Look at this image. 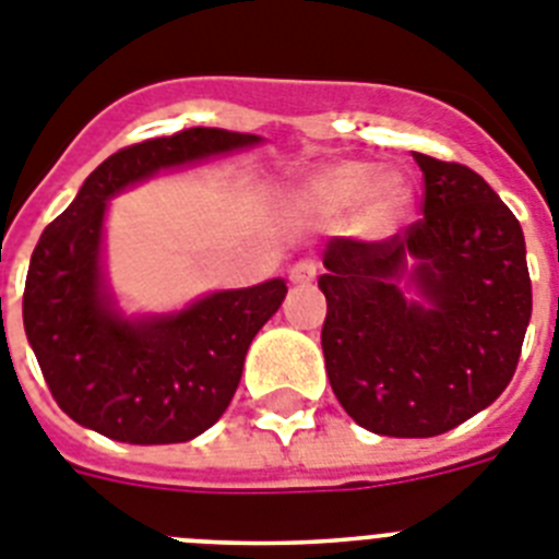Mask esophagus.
Returning <instances> with one entry per match:
<instances>
[{
	"mask_svg": "<svg viewBox=\"0 0 559 559\" xmlns=\"http://www.w3.org/2000/svg\"><path fill=\"white\" fill-rule=\"evenodd\" d=\"M318 261H312V258H304V261H295L293 266H289V281L293 284H312V281L318 278Z\"/></svg>",
	"mask_w": 559,
	"mask_h": 559,
	"instance_id": "obj_1",
	"label": "esophagus"
}]
</instances>
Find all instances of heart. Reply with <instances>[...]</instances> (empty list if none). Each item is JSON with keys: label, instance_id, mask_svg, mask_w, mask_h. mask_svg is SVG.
I'll return each mask as SVG.
<instances>
[{"label": "heart", "instance_id": "heart-1", "mask_svg": "<svg viewBox=\"0 0 559 559\" xmlns=\"http://www.w3.org/2000/svg\"><path fill=\"white\" fill-rule=\"evenodd\" d=\"M409 204V181L395 170L378 173V164L364 158L321 167L289 192V207L316 222H332L358 207V224L372 236L395 229Z\"/></svg>", "mask_w": 559, "mask_h": 559}]
</instances>
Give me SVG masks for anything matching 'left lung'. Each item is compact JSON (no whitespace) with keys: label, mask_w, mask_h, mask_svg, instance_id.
I'll use <instances>...</instances> for the list:
<instances>
[{"label":"left lung","mask_w":559,"mask_h":559,"mask_svg":"<svg viewBox=\"0 0 559 559\" xmlns=\"http://www.w3.org/2000/svg\"><path fill=\"white\" fill-rule=\"evenodd\" d=\"M424 218L381 238H332L318 287L332 392L386 438H435L486 409L518 369L532 318L523 229L466 164L415 153ZM413 261L426 305L396 281Z\"/></svg>","instance_id":"obj_1"}]
</instances>
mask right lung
<instances>
[{
	"label": "right lung",
	"mask_w": 559,
	"mask_h": 559,
	"mask_svg": "<svg viewBox=\"0 0 559 559\" xmlns=\"http://www.w3.org/2000/svg\"><path fill=\"white\" fill-rule=\"evenodd\" d=\"M255 142L258 135L190 128L121 147L45 227L31 255L22 318L50 395L76 424L147 447L185 443L224 415L243 355L287 284L272 278L207 295L178 316L124 321L102 287V222L107 199L133 181Z\"/></svg>",
	"instance_id": "obj_1"
}]
</instances>
